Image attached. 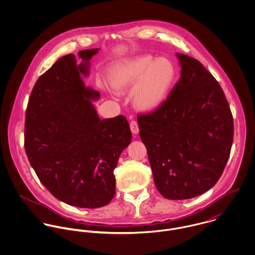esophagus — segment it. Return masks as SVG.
Masks as SVG:
<instances>
[{"label":"esophagus","mask_w":255,"mask_h":255,"mask_svg":"<svg viewBox=\"0 0 255 255\" xmlns=\"http://www.w3.org/2000/svg\"><path fill=\"white\" fill-rule=\"evenodd\" d=\"M130 129H131V132L134 134V135H137L139 133V126H138V123L136 121H131L130 123Z\"/></svg>","instance_id":"esophagus-1"}]
</instances>
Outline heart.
Here are the masks:
<instances>
[{"label":"heart","instance_id":"heart-1","mask_svg":"<svg viewBox=\"0 0 255 255\" xmlns=\"http://www.w3.org/2000/svg\"><path fill=\"white\" fill-rule=\"evenodd\" d=\"M177 77V68L169 57L149 54L127 57L110 68L108 80L114 92L131 91V103L141 113H152L165 102Z\"/></svg>","mask_w":255,"mask_h":255}]
</instances>
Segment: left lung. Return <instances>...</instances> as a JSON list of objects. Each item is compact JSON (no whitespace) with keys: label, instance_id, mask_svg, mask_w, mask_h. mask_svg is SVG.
<instances>
[{"label":"left lung","instance_id":"left-lung-1","mask_svg":"<svg viewBox=\"0 0 255 255\" xmlns=\"http://www.w3.org/2000/svg\"><path fill=\"white\" fill-rule=\"evenodd\" d=\"M181 76L167 100L139 115L140 137L153 181L168 199L196 198L221 177L234 136L223 90L194 57L177 53Z\"/></svg>","mask_w":255,"mask_h":255}]
</instances>
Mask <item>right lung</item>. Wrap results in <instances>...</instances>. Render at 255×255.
<instances>
[{
  "mask_svg": "<svg viewBox=\"0 0 255 255\" xmlns=\"http://www.w3.org/2000/svg\"><path fill=\"white\" fill-rule=\"evenodd\" d=\"M100 49L60 57L37 80L25 117L24 146L41 183L58 200L81 208L110 203L114 170L132 135L123 115L101 119L93 102L101 95L87 87L91 58Z\"/></svg>",
  "mask_w": 255,
  "mask_h": 255,
  "instance_id": "obj_1",
  "label": "right lung"
}]
</instances>
